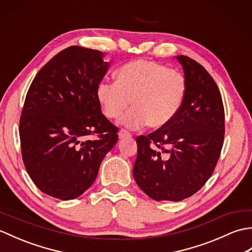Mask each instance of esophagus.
I'll return each mask as SVG.
<instances>
[{"label": "esophagus", "instance_id": "esophagus-1", "mask_svg": "<svg viewBox=\"0 0 252 252\" xmlns=\"http://www.w3.org/2000/svg\"><path fill=\"white\" fill-rule=\"evenodd\" d=\"M118 134H119V138H125V137H130L131 136V133L129 131H126V129H121Z\"/></svg>", "mask_w": 252, "mask_h": 252}]
</instances>
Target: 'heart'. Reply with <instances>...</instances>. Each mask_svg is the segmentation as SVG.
Here are the masks:
<instances>
[{"instance_id":"heart-1","label":"heart","mask_w":252,"mask_h":252,"mask_svg":"<svg viewBox=\"0 0 252 252\" xmlns=\"http://www.w3.org/2000/svg\"><path fill=\"white\" fill-rule=\"evenodd\" d=\"M116 82L101 81L96 96L103 114L117 119L131 105L122 123L137 129L148 123L159 129L174 119L184 103L187 82L184 74L153 61L136 60L119 67Z\"/></svg>"}]
</instances>
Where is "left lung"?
Listing matches in <instances>:
<instances>
[{
    "instance_id": "obj_1",
    "label": "left lung",
    "mask_w": 252,
    "mask_h": 252,
    "mask_svg": "<svg viewBox=\"0 0 252 252\" xmlns=\"http://www.w3.org/2000/svg\"><path fill=\"white\" fill-rule=\"evenodd\" d=\"M187 92L169 125L136 137V184L154 200L180 201L206 184L220 158L225 133L222 96L199 63L180 55Z\"/></svg>"
}]
</instances>
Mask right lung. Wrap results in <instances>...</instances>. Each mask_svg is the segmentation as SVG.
Here are the masks:
<instances>
[{"instance_id":"obj_1","label":"right lung","mask_w":252,"mask_h":252,"mask_svg":"<svg viewBox=\"0 0 252 252\" xmlns=\"http://www.w3.org/2000/svg\"><path fill=\"white\" fill-rule=\"evenodd\" d=\"M103 56L67 47L40 69L26 95L19 120L24 164L37 189L58 199L83 194L118 141V127L96 96L109 67Z\"/></svg>"}]
</instances>
